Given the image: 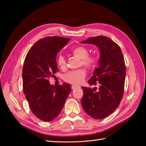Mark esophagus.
I'll list each match as a JSON object with an SVG mask.
<instances>
[{"instance_id": "obj_1", "label": "esophagus", "mask_w": 146, "mask_h": 146, "mask_svg": "<svg viewBox=\"0 0 146 146\" xmlns=\"http://www.w3.org/2000/svg\"><path fill=\"white\" fill-rule=\"evenodd\" d=\"M80 88V86H77V85H72V87H71L72 90H76V89H77V88Z\"/></svg>"}]
</instances>
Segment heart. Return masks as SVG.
Returning <instances> with one entry per match:
<instances>
[{"label": "heart", "instance_id": "heart-1", "mask_svg": "<svg viewBox=\"0 0 146 146\" xmlns=\"http://www.w3.org/2000/svg\"><path fill=\"white\" fill-rule=\"evenodd\" d=\"M88 48L83 46L77 47L72 50V54L75 56L81 59L80 64L85 66L88 68H91L96 64V57L92 55H88ZM57 63L61 69H64L66 66V60L62 55H60L57 60ZM86 70L85 69L80 68L77 70H70L64 76V80L68 83L79 85L84 80L86 77Z\"/></svg>", "mask_w": 146, "mask_h": 146}]
</instances>
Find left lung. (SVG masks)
<instances>
[{"instance_id": "left-lung-1", "label": "left lung", "mask_w": 146, "mask_h": 146, "mask_svg": "<svg viewBox=\"0 0 146 146\" xmlns=\"http://www.w3.org/2000/svg\"><path fill=\"white\" fill-rule=\"evenodd\" d=\"M82 43L96 45L100 57L99 67L88 80L90 85L99 83V90L82 86L81 104L92 118L104 119L114 111L122 99L126 75L124 58L120 47L105 36L90 38Z\"/></svg>"}]
</instances>
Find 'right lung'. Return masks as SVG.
I'll use <instances>...</instances> for the list:
<instances>
[{
    "label": "right lung",
    "instance_id": "add662e5",
    "mask_svg": "<svg viewBox=\"0 0 146 146\" xmlns=\"http://www.w3.org/2000/svg\"><path fill=\"white\" fill-rule=\"evenodd\" d=\"M69 40L59 36L39 39L25 58L23 82L25 98L34 115L44 121H51L59 115L71 91L68 83L54 86L48 82L58 70L57 54Z\"/></svg>",
    "mask_w": 146,
    "mask_h": 146
}]
</instances>
